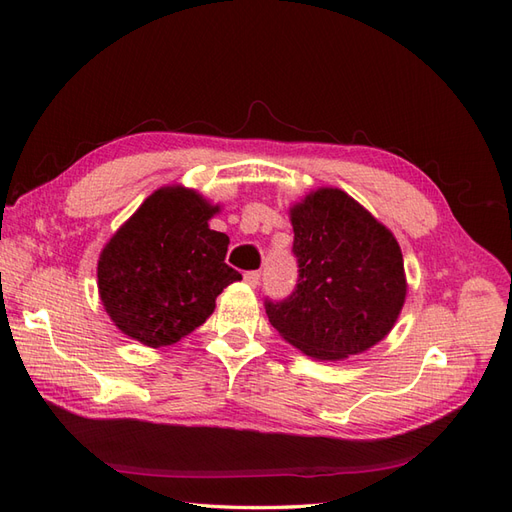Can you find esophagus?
<instances>
[{
  "label": "esophagus",
  "mask_w": 512,
  "mask_h": 512,
  "mask_svg": "<svg viewBox=\"0 0 512 512\" xmlns=\"http://www.w3.org/2000/svg\"><path fill=\"white\" fill-rule=\"evenodd\" d=\"M243 280H245V284H247V286L256 288V286L260 284V271H247V273L243 275Z\"/></svg>",
  "instance_id": "obj_1"
}]
</instances>
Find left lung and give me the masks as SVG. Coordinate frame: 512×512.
<instances>
[{
  "instance_id": "left-lung-1",
  "label": "left lung",
  "mask_w": 512,
  "mask_h": 512,
  "mask_svg": "<svg viewBox=\"0 0 512 512\" xmlns=\"http://www.w3.org/2000/svg\"><path fill=\"white\" fill-rule=\"evenodd\" d=\"M297 284L265 299L269 322L314 359H346L393 329L406 299L404 258L376 218L342 190H318L290 211Z\"/></svg>"
}]
</instances>
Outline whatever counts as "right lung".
Returning <instances> with one entry per match:
<instances>
[{"instance_id": "obj_1", "label": "right lung", "mask_w": 512, "mask_h": 512, "mask_svg": "<svg viewBox=\"0 0 512 512\" xmlns=\"http://www.w3.org/2000/svg\"><path fill=\"white\" fill-rule=\"evenodd\" d=\"M211 207L196 192H153L98 262V288L117 327L158 348L179 342L203 324L218 294L241 273L228 267V237L211 230Z\"/></svg>"}]
</instances>
